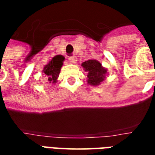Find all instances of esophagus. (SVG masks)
Masks as SVG:
<instances>
[{
	"mask_svg": "<svg viewBox=\"0 0 155 155\" xmlns=\"http://www.w3.org/2000/svg\"><path fill=\"white\" fill-rule=\"evenodd\" d=\"M69 61H70L71 63H72V64H74V63H76V61H77V57L74 56V55L70 56V57H69Z\"/></svg>",
	"mask_w": 155,
	"mask_h": 155,
	"instance_id": "1",
	"label": "esophagus"
}]
</instances>
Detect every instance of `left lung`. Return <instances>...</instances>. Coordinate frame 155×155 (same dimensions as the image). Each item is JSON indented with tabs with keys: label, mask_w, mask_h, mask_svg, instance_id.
I'll list each match as a JSON object with an SVG mask.
<instances>
[{
	"label": "left lung",
	"mask_w": 155,
	"mask_h": 155,
	"mask_svg": "<svg viewBox=\"0 0 155 155\" xmlns=\"http://www.w3.org/2000/svg\"><path fill=\"white\" fill-rule=\"evenodd\" d=\"M82 67L86 72L87 74L88 84L96 86L101 84L102 81L105 79V75L107 74V69L102 66L101 62L96 60H89L82 63Z\"/></svg>",
	"instance_id": "obj_1"
}]
</instances>
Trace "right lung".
<instances>
[{
  "instance_id": "obj_1",
  "label": "right lung",
  "mask_w": 155,
  "mask_h": 155,
  "mask_svg": "<svg viewBox=\"0 0 155 155\" xmlns=\"http://www.w3.org/2000/svg\"><path fill=\"white\" fill-rule=\"evenodd\" d=\"M64 57L63 55L58 54L52 58L47 64H45L43 70V73L46 75L49 83H56L61 69L63 65Z\"/></svg>"
}]
</instances>
